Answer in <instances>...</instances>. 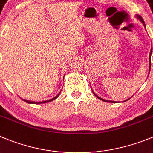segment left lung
<instances>
[{
    "label": "left lung",
    "instance_id": "1",
    "mask_svg": "<svg viewBox=\"0 0 153 153\" xmlns=\"http://www.w3.org/2000/svg\"><path fill=\"white\" fill-rule=\"evenodd\" d=\"M137 17L140 19V20L141 21V22H143V25H144V26H145V28H146L145 22H144V21H143V19L142 17H141L140 16H137ZM151 53H152V51H151V52H150V56H149V68H150V67H151V59H150V58H151ZM93 93H94V92H93ZM94 95H95V96H96L98 98V99L104 101V102H115V101H109V100H106L102 99V98H100V97H98V96H97V95H96V94H94ZM127 100H125V101H127Z\"/></svg>",
    "mask_w": 153,
    "mask_h": 153
}]
</instances>
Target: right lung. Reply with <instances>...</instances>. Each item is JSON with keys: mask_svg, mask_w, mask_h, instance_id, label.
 Instances as JSON below:
<instances>
[{"mask_svg": "<svg viewBox=\"0 0 153 153\" xmlns=\"http://www.w3.org/2000/svg\"><path fill=\"white\" fill-rule=\"evenodd\" d=\"M59 94H60V93H59ZM59 94H58V95H57L56 97H55L54 98H52V99H51V100H46V101H42V102H31V101H28V100H23L24 101H25V102H28V103H45V102H51V101H53V100H55V99H56L57 97H59Z\"/></svg>", "mask_w": 153, "mask_h": 153, "instance_id": "add662e5", "label": "right lung"}]
</instances>
